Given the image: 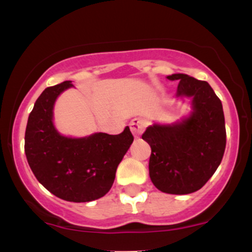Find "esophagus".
<instances>
[{
  "label": "esophagus",
  "instance_id": "1",
  "mask_svg": "<svg viewBox=\"0 0 252 252\" xmlns=\"http://www.w3.org/2000/svg\"><path fill=\"white\" fill-rule=\"evenodd\" d=\"M146 126H147V121L141 117L134 118V120L130 122V129H131V132L134 134L135 137H138V136L142 134Z\"/></svg>",
  "mask_w": 252,
  "mask_h": 252
}]
</instances>
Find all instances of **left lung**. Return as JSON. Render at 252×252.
Masks as SVG:
<instances>
[{"label":"left lung","mask_w":252,"mask_h":252,"mask_svg":"<svg viewBox=\"0 0 252 252\" xmlns=\"http://www.w3.org/2000/svg\"><path fill=\"white\" fill-rule=\"evenodd\" d=\"M178 80L175 98H189L190 112L173 123H153L143 132L149 143V176L158 190L189 194L215 174L226 146L220 99L207 82L184 73L167 76Z\"/></svg>","instance_id":"left-lung-1"}]
</instances>
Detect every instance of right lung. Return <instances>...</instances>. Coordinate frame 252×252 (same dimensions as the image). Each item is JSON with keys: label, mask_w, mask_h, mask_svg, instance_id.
Segmentation results:
<instances>
[{"label": "right lung", "mask_w": 252, "mask_h": 252, "mask_svg": "<svg viewBox=\"0 0 252 252\" xmlns=\"http://www.w3.org/2000/svg\"><path fill=\"white\" fill-rule=\"evenodd\" d=\"M71 88L73 84L66 80L43 90L28 117L25 153L37 181L52 194L66 201L86 202L109 192L134 136L129 126L118 135L60 134L54 126V104Z\"/></svg>", "instance_id": "right-lung-1"}]
</instances>
